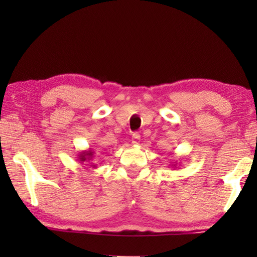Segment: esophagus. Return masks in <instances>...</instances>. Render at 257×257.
Masks as SVG:
<instances>
[{"label": "esophagus", "instance_id": "34e87169", "mask_svg": "<svg viewBox=\"0 0 257 257\" xmlns=\"http://www.w3.org/2000/svg\"><path fill=\"white\" fill-rule=\"evenodd\" d=\"M139 141H141V136H139L138 134H133V136H132V143L134 145H137L138 143H139Z\"/></svg>", "mask_w": 257, "mask_h": 257}]
</instances>
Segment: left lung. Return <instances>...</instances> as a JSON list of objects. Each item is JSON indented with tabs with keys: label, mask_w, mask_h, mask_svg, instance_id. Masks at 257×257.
Masks as SVG:
<instances>
[{
	"label": "left lung",
	"mask_w": 257,
	"mask_h": 257,
	"mask_svg": "<svg viewBox=\"0 0 257 257\" xmlns=\"http://www.w3.org/2000/svg\"><path fill=\"white\" fill-rule=\"evenodd\" d=\"M170 167H172V168H176V162H175V163H173L172 165H170Z\"/></svg>",
	"instance_id": "obj_1"
}]
</instances>
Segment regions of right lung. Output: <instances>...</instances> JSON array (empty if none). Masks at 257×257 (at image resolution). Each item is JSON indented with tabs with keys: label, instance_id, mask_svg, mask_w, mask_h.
Instances as JSON below:
<instances>
[{
	"label": "right lung",
	"instance_id": "right-lung-1",
	"mask_svg": "<svg viewBox=\"0 0 257 257\" xmlns=\"http://www.w3.org/2000/svg\"><path fill=\"white\" fill-rule=\"evenodd\" d=\"M78 158L77 160L79 161V162L82 164V163H89L90 161H92L94 159V151L93 150H86V151H81L79 152V154L77 155ZM90 167L93 168H96V165H95L94 163H89ZM88 165V164H87Z\"/></svg>",
	"mask_w": 257,
	"mask_h": 257
}]
</instances>
